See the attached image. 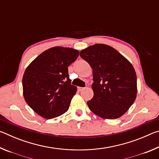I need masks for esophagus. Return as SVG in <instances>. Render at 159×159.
<instances>
[{
    "label": "esophagus",
    "instance_id": "obj_1",
    "mask_svg": "<svg viewBox=\"0 0 159 159\" xmlns=\"http://www.w3.org/2000/svg\"><path fill=\"white\" fill-rule=\"evenodd\" d=\"M85 88H83V87H78V90L80 92V91H82L83 90H84Z\"/></svg>",
    "mask_w": 159,
    "mask_h": 159
}]
</instances>
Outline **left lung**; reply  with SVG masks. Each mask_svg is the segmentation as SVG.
<instances>
[{
  "label": "left lung",
  "instance_id": "left-lung-1",
  "mask_svg": "<svg viewBox=\"0 0 159 159\" xmlns=\"http://www.w3.org/2000/svg\"><path fill=\"white\" fill-rule=\"evenodd\" d=\"M80 56L93 69V98L87 104L98 116L116 119L133 104L137 96V76L133 65L114 48L91 45Z\"/></svg>",
  "mask_w": 159,
  "mask_h": 159
}]
</instances>
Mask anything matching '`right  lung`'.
<instances>
[{"mask_svg": "<svg viewBox=\"0 0 159 159\" xmlns=\"http://www.w3.org/2000/svg\"><path fill=\"white\" fill-rule=\"evenodd\" d=\"M79 55V50L73 48H51L26 69L22 79L24 98L41 117L51 119L69 109L77 88L71 84L68 66Z\"/></svg>", "mask_w": 159, "mask_h": 159, "instance_id": "add662e5", "label": "right lung"}]
</instances>
